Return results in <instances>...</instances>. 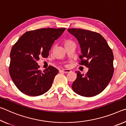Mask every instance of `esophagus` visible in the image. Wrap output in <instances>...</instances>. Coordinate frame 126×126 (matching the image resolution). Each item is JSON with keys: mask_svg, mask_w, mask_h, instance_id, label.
I'll return each instance as SVG.
<instances>
[{"mask_svg": "<svg viewBox=\"0 0 126 126\" xmlns=\"http://www.w3.org/2000/svg\"><path fill=\"white\" fill-rule=\"evenodd\" d=\"M61 72H63V73H71L72 72V71L71 69H62Z\"/></svg>", "mask_w": 126, "mask_h": 126, "instance_id": "1", "label": "esophagus"}]
</instances>
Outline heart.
Listing matches in <instances>:
<instances>
[{"label":"heart","instance_id":"1","mask_svg":"<svg viewBox=\"0 0 126 126\" xmlns=\"http://www.w3.org/2000/svg\"><path fill=\"white\" fill-rule=\"evenodd\" d=\"M73 43L72 41H71V40H66L64 41V46H66V45H68V44H69L71 43Z\"/></svg>","mask_w":126,"mask_h":126}]
</instances>
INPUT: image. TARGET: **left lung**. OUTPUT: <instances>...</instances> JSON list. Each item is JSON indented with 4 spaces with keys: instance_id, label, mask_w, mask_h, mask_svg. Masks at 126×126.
<instances>
[{
    "instance_id": "8db88e82",
    "label": "left lung",
    "mask_w": 126,
    "mask_h": 126,
    "mask_svg": "<svg viewBox=\"0 0 126 126\" xmlns=\"http://www.w3.org/2000/svg\"><path fill=\"white\" fill-rule=\"evenodd\" d=\"M68 31L74 35L80 44L82 54L79 64L88 68L84 75L76 72V79L72 88L83 97H93L101 93L113 75V54L106 39L94 32L71 28Z\"/></svg>"
}]
</instances>
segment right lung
Segmentation results:
<instances>
[{
  "label": "right lung",
  "mask_w": 126,
  "mask_h": 126,
  "mask_svg": "<svg viewBox=\"0 0 126 126\" xmlns=\"http://www.w3.org/2000/svg\"><path fill=\"white\" fill-rule=\"evenodd\" d=\"M65 29L48 28L27 32L13 46L9 74L14 84L22 93L38 96L50 89L59 71L49 65L42 72L37 61L40 57L47 58L54 40Z\"/></svg>",
  "instance_id": "obj_1"
}]
</instances>
